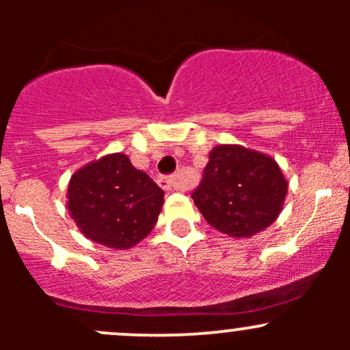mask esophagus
Listing matches in <instances>:
<instances>
[{"mask_svg": "<svg viewBox=\"0 0 350 350\" xmlns=\"http://www.w3.org/2000/svg\"><path fill=\"white\" fill-rule=\"evenodd\" d=\"M159 185L164 189H179V181L174 174L162 176V178L159 179Z\"/></svg>", "mask_w": 350, "mask_h": 350, "instance_id": "esophagus-1", "label": "esophagus"}]
</instances>
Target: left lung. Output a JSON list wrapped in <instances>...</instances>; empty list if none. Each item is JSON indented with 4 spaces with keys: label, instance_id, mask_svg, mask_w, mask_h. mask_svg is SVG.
Wrapping results in <instances>:
<instances>
[{
    "label": "left lung",
    "instance_id": "left-lung-1",
    "mask_svg": "<svg viewBox=\"0 0 350 350\" xmlns=\"http://www.w3.org/2000/svg\"><path fill=\"white\" fill-rule=\"evenodd\" d=\"M286 193L288 183L273 157L241 146H218L191 198L218 232L250 237L276 220Z\"/></svg>",
    "mask_w": 350,
    "mask_h": 350
}]
</instances>
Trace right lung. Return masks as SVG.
Returning a JSON list of instances; mask_svg holds the SVG:
<instances>
[{
    "label": "right lung",
    "mask_w": 350,
    "mask_h": 350,
    "mask_svg": "<svg viewBox=\"0 0 350 350\" xmlns=\"http://www.w3.org/2000/svg\"><path fill=\"white\" fill-rule=\"evenodd\" d=\"M164 191L123 154L84 165L69 181L67 208L90 241L129 249L150 234Z\"/></svg>",
    "instance_id": "1"
}]
</instances>
